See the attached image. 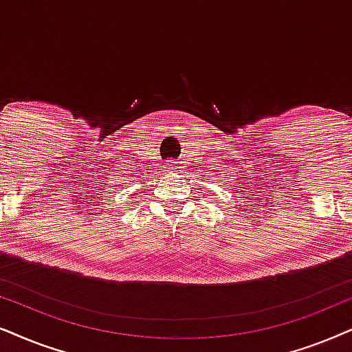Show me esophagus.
<instances>
[{"mask_svg":"<svg viewBox=\"0 0 352 352\" xmlns=\"http://www.w3.org/2000/svg\"><path fill=\"white\" fill-rule=\"evenodd\" d=\"M167 168H170V170H172V172H175V173H180V172H182V170H180V166H179V164H168Z\"/></svg>","mask_w":352,"mask_h":352,"instance_id":"1","label":"esophagus"}]
</instances>
